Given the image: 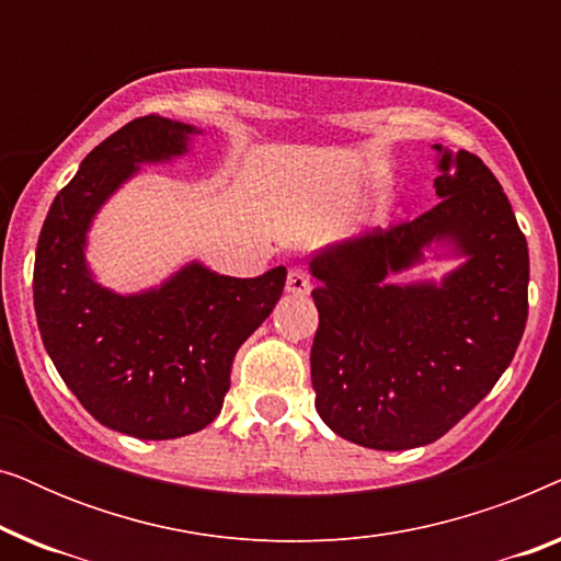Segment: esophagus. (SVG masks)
<instances>
[{"mask_svg":"<svg viewBox=\"0 0 561 561\" xmlns=\"http://www.w3.org/2000/svg\"><path fill=\"white\" fill-rule=\"evenodd\" d=\"M286 290L294 296H306L311 290V278L309 273L301 271V267H290L288 271V280H286Z\"/></svg>","mask_w":561,"mask_h":561,"instance_id":"34e87169","label":"esophagus"}]
</instances>
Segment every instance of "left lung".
<instances>
[{
	"mask_svg": "<svg viewBox=\"0 0 561 561\" xmlns=\"http://www.w3.org/2000/svg\"><path fill=\"white\" fill-rule=\"evenodd\" d=\"M434 150V209L309 260L317 411L367 449H413L447 434L493 390L526 329L528 248L508 196L478 156ZM432 247L466 263L442 284L387 283Z\"/></svg>",
	"mask_w": 561,
	"mask_h": 561,
	"instance_id": "1",
	"label": "left lung"
}]
</instances>
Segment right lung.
Listing matches in <instances>:
<instances>
[{
    "mask_svg": "<svg viewBox=\"0 0 561 561\" xmlns=\"http://www.w3.org/2000/svg\"><path fill=\"white\" fill-rule=\"evenodd\" d=\"M191 135L198 129L148 114L106 137L53 198L35 250V317L53 365L99 424L137 439H179L219 416L237 350L286 286L283 265L229 278L196 260L140 294L94 280L96 211L140 165L186 156Z\"/></svg>",
    "mask_w": 561,
    "mask_h": 561,
    "instance_id": "obj_1",
    "label": "right lung"
}]
</instances>
